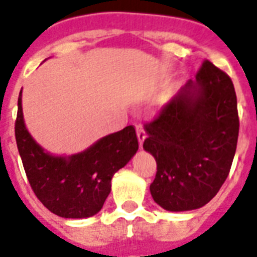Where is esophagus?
<instances>
[{
  "label": "esophagus",
  "mask_w": 257,
  "mask_h": 257,
  "mask_svg": "<svg viewBox=\"0 0 257 257\" xmlns=\"http://www.w3.org/2000/svg\"><path fill=\"white\" fill-rule=\"evenodd\" d=\"M137 134H138V139H139V144H141V147H142V146H143L144 139H146V131H144L142 124H137Z\"/></svg>",
  "instance_id": "34e87169"
}]
</instances>
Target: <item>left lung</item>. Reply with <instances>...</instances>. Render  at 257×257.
I'll list each match as a JSON object with an SVG mask.
<instances>
[{
  "instance_id": "8db88e82",
  "label": "left lung",
  "mask_w": 257,
  "mask_h": 257,
  "mask_svg": "<svg viewBox=\"0 0 257 257\" xmlns=\"http://www.w3.org/2000/svg\"><path fill=\"white\" fill-rule=\"evenodd\" d=\"M144 128L143 148L158 164L150 185L155 202L169 211L202 207L226 181L236 151L238 103L230 76L203 60L196 80Z\"/></svg>"
}]
</instances>
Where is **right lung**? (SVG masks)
Segmentation results:
<instances>
[{
	"mask_svg": "<svg viewBox=\"0 0 257 257\" xmlns=\"http://www.w3.org/2000/svg\"><path fill=\"white\" fill-rule=\"evenodd\" d=\"M16 141L33 192L51 213L63 218H88L98 213L111 190L114 173L123 168L139 148L135 128L127 126L81 154L52 156L27 131L21 95Z\"/></svg>",
	"mask_w": 257,
	"mask_h": 257,
	"instance_id": "right-lung-1",
	"label": "right lung"
}]
</instances>
